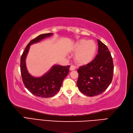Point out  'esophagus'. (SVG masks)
Wrapping results in <instances>:
<instances>
[{
	"instance_id": "34e87169",
	"label": "esophagus",
	"mask_w": 133,
	"mask_h": 133,
	"mask_svg": "<svg viewBox=\"0 0 133 133\" xmlns=\"http://www.w3.org/2000/svg\"><path fill=\"white\" fill-rule=\"evenodd\" d=\"M75 69V66L74 65H71L70 67V70L72 71V70H74Z\"/></svg>"
}]
</instances>
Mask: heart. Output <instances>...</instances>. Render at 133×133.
<instances>
[{
  "instance_id": "1",
  "label": "heart",
  "mask_w": 133,
  "mask_h": 133,
  "mask_svg": "<svg viewBox=\"0 0 133 133\" xmlns=\"http://www.w3.org/2000/svg\"><path fill=\"white\" fill-rule=\"evenodd\" d=\"M97 51V45L94 41L80 39L75 44L73 52H76L75 60L79 65H86L92 61Z\"/></svg>"
}]
</instances>
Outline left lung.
Wrapping results in <instances>:
<instances>
[{
	"instance_id": "left-lung-1",
	"label": "left lung",
	"mask_w": 133,
	"mask_h": 133,
	"mask_svg": "<svg viewBox=\"0 0 133 133\" xmlns=\"http://www.w3.org/2000/svg\"><path fill=\"white\" fill-rule=\"evenodd\" d=\"M98 54L94 60L77 69V86L80 92L92 97L103 92L113 79V59L107 47L99 39Z\"/></svg>"
}]
</instances>
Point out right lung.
Masks as SVG:
<instances>
[{
	"mask_svg": "<svg viewBox=\"0 0 133 133\" xmlns=\"http://www.w3.org/2000/svg\"><path fill=\"white\" fill-rule=\"evenodd\" d=\"M52 35L53 33L42 34L31 40L27 45L21 57L20 70L23 82L30 92L38 97L48 98L56 95L60 90L64 79L69 72L70 65H55L42 76L36 77L31 75L27 69L25 60L30 45Z\"/></svg>",
	"mask_w": 133,
	"mask_h": 133,
	"instance_id": "right-lung-1",
	"label": "right lung"
}]
</instances>
